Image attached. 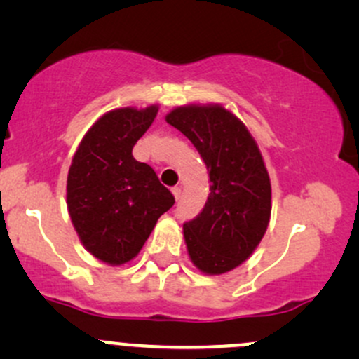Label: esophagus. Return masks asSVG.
Returning a JSON list of instances; mask_svg holds the SVG:
<instances>
[{
  "instance_id": "obj_1",
  "label": "esophagus",
  "mask_w": 359,
  "mask_h": 359,
  "mask_svg": "<svg viewBox=\"0 0 359 359\" xmlns=\"http://www.w3.org/2000/svg\"><path fill=\"white\" fill-rule=\"evenodd\" d=\"M172 194H174V197L177 201L180 199V194H182V189L179 187V185H175V187H172Z\"/></svg>"
}]
</instances>
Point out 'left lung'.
Instances as JSON below:
<instances>
[{"mask_svg":"<svg viewBox=\"0 0 359 359\" xmlns=\"http://www.w3.org/2000/svg\"><path fill=\"white\" fill-rule=\"evenodd\" d=\"M192 142L209 170L203 211L184 222L189 257L203 273L221 275L250 258L269 228L271 185L246 126L219 104L180 106L165 116Z\"/></svg>","mask_w":359,"mask_h":359,"instance_id":"1","label":"left lung"}]
</instances>
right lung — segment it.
<instances>
[{
	"label": "right lung",
	"instance_id": "1",
	"mask_svg": "<svg viewBox=\"0 0 359 359\" xmlns=\"http://www.w3.org/2000/svg\"><path fill=\"white\" fill-rule=\"evenodd\" d=\"M158 106L113 109L89 128L67 175V209L79 240L108 265L133 259L175 203L155 170L131 155Z\"/></svg>",
	"mask_w": 359,
	"mask_h": 359
}]
</instances>
